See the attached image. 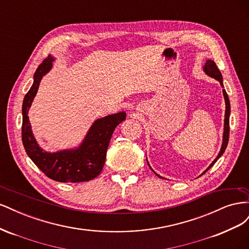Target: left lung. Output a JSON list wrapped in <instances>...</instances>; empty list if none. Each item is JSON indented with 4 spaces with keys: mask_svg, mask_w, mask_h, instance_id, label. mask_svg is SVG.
<instances>
[{
    "mask_svg": "<svg viewBox=\"0 0 249 249\" xmlns=\"http://www.w3.org/2000/svg\"><path fill=\"white\" fill-rule=\"evenodd\" d=\"M203 71H205V72L208 74V76L212 77L214 79H216L217 81H219L220 85L223 87V81H222V76H221V72L220 71L218 70V67L216 65V63L214 61H212V60H207V62L205 64V66H203ZM222 92H223V96H224V101H225V115H224V129H223V138H222V145H221V148H220V152L219 154H218V156L216 157V159L210 164V166L202 172V175L205 172H207L211 167L213 166V165L217 162V160L219 159V158L223 155L225 148H227L228 146V143H229V137H230V114H231V104H230V99H229V95L227 93V91H225V89H222ZM148 164V162H147ZM149 165V164H148ZM150 167V166H149ZM152 168V167H150ZM153 170V169H152ZM154 171V170H153ZM155 172V171H154ZM156 173V172H155ZM157 175V173H156ZM159 178H162L161 176L157 175Z\"/></svg>",
    "mask_w": 249,
    "mask_h": 249,
    "instance_id": "obj_1",
    "label": "left lung"
}]
</instances>
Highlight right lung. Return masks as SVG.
<instances>
[{"label": "right lung", "mask_w": 249, "mask_h": 249, "mask_svg": "<svg viewBox=\"0 0 249 249\" xmlns=\"http://www.w3.org/2000/svg\"><path fill=\"white\" fill-rule=\"evenodd\" d=\"M51 55L43 60L34 73L33 85L22 102L21 139L26 153L34 164L50 178L62 183H81L100 175L107 148L115 127L125 119V112H119L96 119L79 147L57 153L43 152L32 133L28 112L38 90L40 81L53 66Z\"/></svg>", "instance_id": "right-lung-1"}]
</instances>
